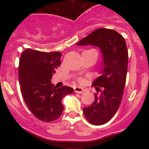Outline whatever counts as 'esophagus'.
<instances>
[{
	"label": "esophagus",
	"instance_id": "obj_1",
	"mask_svg": "<svg viewBox=\"0 0 149 149\" xmlns=\"http://www.w3.org/2000/svg\"><path fill=\"white\" fill-rule=\"evenodd\" d=\"M74 92L77 93H79V94H81V93H83L85 92V89H84V88L77 86V87H74Z\"/></svg>",
	"mask_w": 149,
	"mask_h": 149
}]
</instances>
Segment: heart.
Masks as SVG:
<instances>
[{
  "mask_svg": "<svg viewBox=\"0 0 149 149\" xmlns=\"http://www.w3.org/2000/svg\"><path fill=\"white\" fill-rule=\"evenodd\" d=\"M78 82L81 84H84V83L86 82V80L84 78H79L78 79Z\"/></svg>",
  "mask_w": 149,
  "mask_h": 149,
  "instance_id": "obj_1",
  "label": "heart"
}]
</instances>
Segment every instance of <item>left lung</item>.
Returning <instances> with one entry per match:
<instances>
[{"mask_svg": "<svg viewBox=\"0 0 149 149\" xmlns=\"http://www.w3.org/2000/svg\"><path fill=\"white\" fill-rule=\"evenodd\" d=\"M77 45L98 47L102 54L101 75L93 83L99 93L95 94L92 105L84 108L89 123L101 125L113 118L119 109L126 82L127 70V46L122 35L111 29L99 28L81 39Z\"/></svg>", "mask_w": 149, "mask_h": 149, "instance_id": "8db88e82", "label": "left lung"}]
</instances>
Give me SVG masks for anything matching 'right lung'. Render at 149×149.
<instances>
[{
	"instance_id": "right-lung-1",
	"label": "right lung",
	"mask_w": 149,
	"mask_h": 149,
	"mask_svg": "<svg viewBox=\"0 0 149 149\" xmlns=\"http://www.w3.org/2000/svg\"><path fill=\"white\" fill-rule=\"evenodd\" d=\"M62 54L42 52L27 48L19 60L18 79L21 93L29 110L39 120L50 122L61 116L64 107L62 99L72 94L73 88L55 87L51 78L60 65Z\"/></svg>"
}]
</instances>
